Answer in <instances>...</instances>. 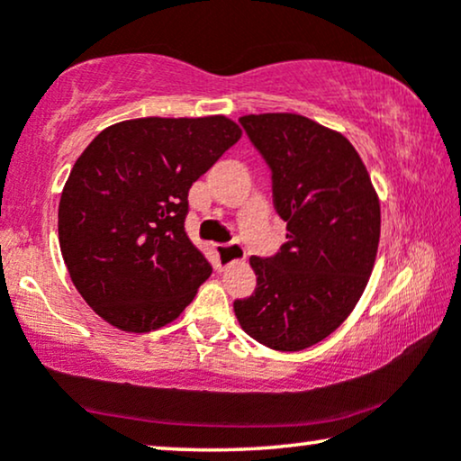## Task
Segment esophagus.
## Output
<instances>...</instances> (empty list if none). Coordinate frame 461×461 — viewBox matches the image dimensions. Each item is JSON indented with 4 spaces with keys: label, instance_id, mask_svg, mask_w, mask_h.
I'll return each mask as SVG.
<instances>
[{
    "label": "esophagus",
    "instance_id": "1",
    "mask_svg": "<svg viewBox=\"0 0 461 461\" xmlns=\"http://www.w3.org/2000/svg\"><path fill=\"white\" fill-rule=\"evenodd\" d=\"M245 260V249L239 243H226L216 245V267L220 270L229 268L230 264L243 262Z\"/></svg>",
    "mask_w": 461,
    "mask_h": 461
}]
</instances>
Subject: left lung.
I'll return each mask as SVG.
<instances>
[{"mask_svg": "<svg viewBox=\"0 0 461 461\" xmlns=\"http://www.w3.org/2000/svg\"><path fill=\"white\" fill-rule=\"evenodd\" d=\"M273 172L287 243L249 258L258 285L235 300L239 325L264 346L304 350L338 330L367 287L380 245V199L346 136L298 113L243 115Z\"/></svg>", "mask_w": 461, "mask_h": 461, "instance_id": "left-lung-1", "label": "left lung"}]
</instances>
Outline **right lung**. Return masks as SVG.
I'll use <instances>...</instances> for the list:
<instances>
[{
	"label": "right lung",
	"mask_w": 461,
	"mask_h": 461,
	"mask_svg": "<svg viewBox=\"0 0 461 461\" xmlns=\"http://www.w3.org/2000/svg\"><path fill=\"white\" fill-rule=\"evenodd\" d=\"M239 138L224 115L128 119L75 161L59 205L60 251L106 323L155 331L191 304L212 267L185 230L188 188Z\"/></svg>",
	"instance_id": "obj_1"
}]
</instances>
